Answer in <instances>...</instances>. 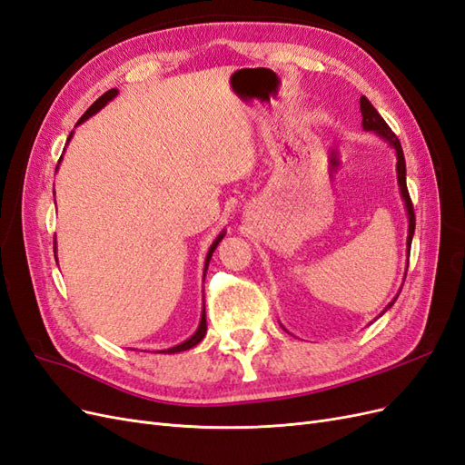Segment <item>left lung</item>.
I'll use <instances>...</instances> for the list:
<instances>
[{
    "mask_svg": "<svg viewBox=\"0 0 465 465\" xmlns=\"http://www.w3.org/2000/svg\"><path fill=\"white\" fill-rule=\"evenodd\" d=\"M361 114H362V130L364 132H372L376 135H380L384 139V142L396 151V159H398V164H396V171H398V184H400V193L403 198V203H405V211H407V219H410V229H407V252H410L411 248V241H413V232H415V213H413V203H411V198H410V192H407V184H405V159H403V149L400 145V139L396 137V134H393L390 130V125L384 122V118L378 114V110L371 104V101L367 96H361ZM401 291V289H400ZM400 294V292H398ZM396 294V299H398ZM396 299H393L386 308L384 312L388 311V308L396 302ZM382 312V314H384Z\"/></svg>",
    "mask_w": 465,
    "mask_h": 465,
    "instance_id": "obj_1",
    "label": "left lung"
}]
</instances>
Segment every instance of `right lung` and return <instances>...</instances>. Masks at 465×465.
<instances>
[{"label": "right lung", "mask_w": 465, "mask_h": 465, "mask_svg": "<svg viewBox=\"0 0 465 465\" xmlns=\"http://www.w3.org/2000/svg\"><path fill=\"white\" fill-rule=\"evenodd\" d=\"M118 96V89H110V91H106L103 96H98L96 101L89 106V110L85 112V114H83L81 118H79V122H77V125L79 124H83L85 120H89L91 116H94L98 110H103L112 98H116ZM72 137H74V132L69 134V137H67V143L72 142ZM65 143V145H67ZM62 161V159H60ZM58 166H60V163H58ZM55 171H58V168H55ZM223 236H224V231H221L219 232V236L215 238L213 241V244L209 246V252H207V256H205V267H203V279H205V272H207V265H209V260H211V256H213V252H215V248L219 246V242L223 241ZM54 256H55V238H54ZM205 333H207V320H205V306H203V311H202V318H200V326H198V330L193 331V335H190L186 341H182L180 345H174V347H168V349H163L161 353H168V355H173V353H180V351H188V349H192V347H195L198 345L203 337H205Z\"/></svg>", "instance_id": "obj_1"}]
</instances>
